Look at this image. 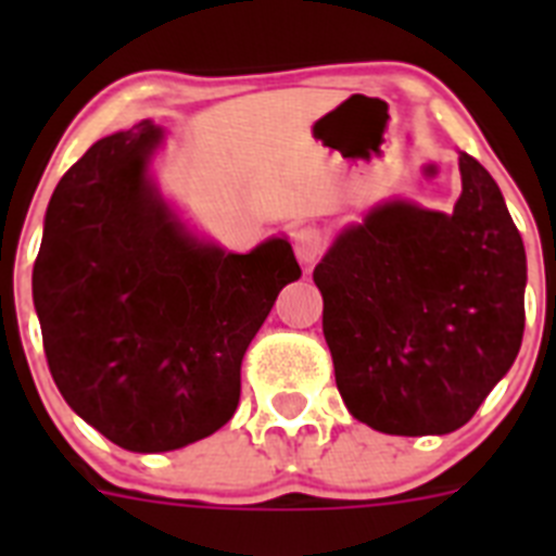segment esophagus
Instances as JSON below:
<instances>
[{
    "label": "esophagus",
    "instance_id": "esophagus-1",
    "mask_svg": "<svg viewBox=\"0 0 556 556\" xmlns=\"http://www.w3.org/2000/svg\"><path fill=\"white\" fill-rule=\"evenodd\" d=\"M292 244L294 253H298V258L303 264H314L320 258L323 248H326V236L317 228H312V225H303V228H298L292 233Z\"/></svg>",
    "mask_w": 556,
    "mask_h": 556
}]
</instances>
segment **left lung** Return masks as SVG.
I'll list each match as a JSON object with an SVG mask.
<instances>
[{"mask_svg":"<svg viewBox=\"0 0 556 556\" xmlns=\"http://www.w3.org/2000/svg\"><path fill=\"white\" fill-rule=\"evenodd\" d=\"M459 172L451 214L381 203L314 267L339 395L384 434L456 431L520 351L523 239L490 172L468 152Z\"/></svg>","mask_w":556,"mask_h":556,"instance_id":"8db88e82","label":"left lung"}]
</instances>
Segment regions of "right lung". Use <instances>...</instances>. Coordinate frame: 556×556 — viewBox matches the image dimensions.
Segmentation results:
<instances>
[{
	"mask_svg": "<svg viewBox=\"0 0 556 556\" xmlns=\"http://www.w3.org/2000/svg\"><path fill=\"white\" fill-rule=\"evenodd\" d=\"M161 141L164 130L141 122L88 147L52 191L33 267L63 401L136 454L228 424L244 351L301 278L283 236L228 253L191 233L150 175Z\"/></svg>",
	"mask_w": 556,
	"mask_h": 556,
	"instance_id": "1",
	"label": "right lung"
}]
</instances>
